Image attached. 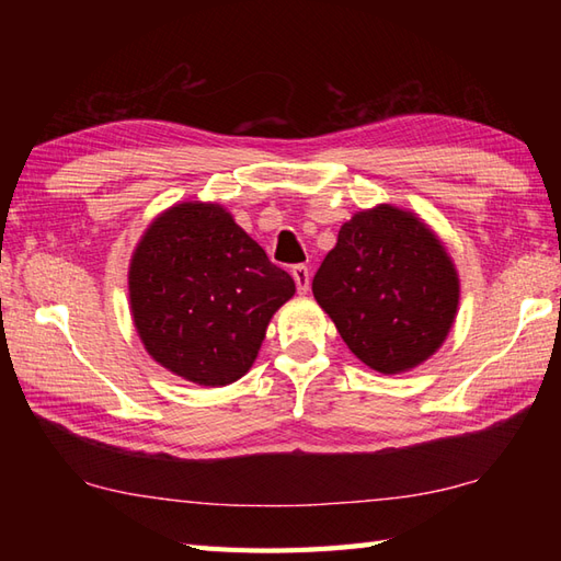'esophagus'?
Returning <instances> with one entry per match:
<instances>
[{"instance_id":"1","label":"esophagus","mask_w":561,"mask_h":561,"mask_svg":"<svg viewBox=\"0 0 561 561\" xmlns=\"http://www.w3.org/2000/svg\"><path fill=\"white\" fill-rule=\"evenodd\" d=\"M291 277L296 282V289H299V294H306L308 287H311V272H308L306 265H294Z\"/></svg>"}]
</instances>
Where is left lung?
Instances as JSON below:
<instances>
[{
	"mask_svg": "<svg viewBox=\"0 0 561 561\" xmlns=\"http://www.w3.org/2000/svg\"><path fill=\"white\" fill-rule=\"evenodd\" d=\"M313 296L354 356L380 374L426 362L458 311V274L410 211L380 205L342 226L313 277Z\"/></svg>",
	"mask_w": 561,
	"mask_h": 561,
	"instance_id": "8db88e82",
	"label": "left lung"
}]
</instances>
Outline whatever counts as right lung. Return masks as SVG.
Returning <instances> with one entry per match:
<instances>
[{
	"mask_svg": "<svg viewBox=\"0 0 561 561\" xmlns=\"http://www.w3.org/2000/svg\"><path fill=\"white\" fill-rule=\"evenodd\" d=\"M294 291L289 274L231 214L205 202L163 211L129 265V304L147 352L199 386L241 378Z\"/></svg>",
	"mask_w": 561,
	"mask_h": 561,
	"instance_id": "add662e5",
	"label": "right lung"
}]
</instances>
